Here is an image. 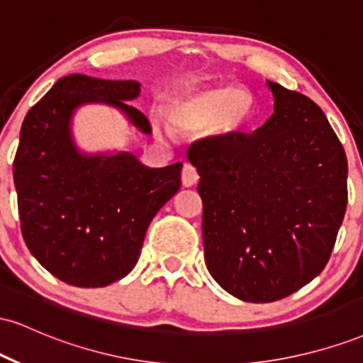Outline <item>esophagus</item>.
I'll return each instance as SVG.
<instances>
[{
  "instance_id": "obj_1",
  "label": "esophagus",
  "mask_w": 363,
  "mask_h": 363,
  "mask_svg": "<svg viewBox=\"0 0 363 363\" xmlns=\"http://www.w3.org/2000/svg\"><path fill=\"white\" fill-rule=\"evenodd\" d=\"M181 176H182V186H184V187L194 186L196 182H198V179H199L198 172H196V169L191 164H184Z\"/></svg>"
}]
</instances>
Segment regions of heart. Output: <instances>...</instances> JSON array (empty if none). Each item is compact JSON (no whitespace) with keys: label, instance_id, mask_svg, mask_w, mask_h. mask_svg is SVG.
Masks as SVG:
<instances>
[{"label":"heart","instance_id":"obj_1","mask_svg":"<svg viewBox=\"0 0 363 363\" xmlns=\"http://www.w3.org/2000/svg\"><path fill=\"white\" fill-rule=\"evenodd\" d=\"M165 118L174 133H198L208 128L215 138L228 140L251 126L256 99L242 86H213L177 95L169 104Z\"/></svg>","mask_w":363,"mask_h":363}]
</instances>
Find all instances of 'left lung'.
<instances>
[{
    "instance_id": "left-lung-1",
    "label": "left lung",
    "mask_w": 363,
    "mask_h": 363,
    "mask_svg": "<svg viewBox=\"0 0 363 363\" xmlns=\"http://www.w3.org/2000/svg\"><path fill=\"white\" fill-rule=\"evenodd\" d=\"M268 85L274 114L254 135L187 150L199 174L208 272L254 303L289 297L323 272L348 203L347 155L324 112Z\"/></svg>"
}]
</instances>
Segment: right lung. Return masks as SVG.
I'll return each mask as SVG.
<instances>
[{
	"label": "right lung",
	"mask_w": 363,
	"mask_h": 363,
	"mask_svg": "<svg viewBox=\"0 0 363 363\" xmlns=\"http://www.w3.org/2000/svg\"><path fill=\"white\" fill-rule=\"evenodd\" d=\"M138 82L68 74L25 116L13 160L20 228L28 251L61 281L107 286L135 268L150 222L181 187L182 164L147 169L135 155H82L69 121L85 102L119 107L143 133L150 121L124 101Z\"/></svg>",
	"instance_id": "right-lung-1"
}]
</instances>
